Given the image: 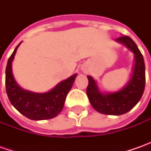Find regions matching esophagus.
Returning a JSON list of instances; mask_svg holds the SVG:
<instances>
[{
	"instance_id": "obj_1",
	"label": "esophagus",
	"mask_w": 151,
	"mask_h": 151,
	"mask_svg": "<svg viewBox=\"0 0 151 151\" xmlns=\"http://www.w3.org/2000/svg\"><path fill=\"white\" fill-rule=\"evenodd\" d=\"M82 70H83L84 72H86V69H85V68H83V69H82Z\"/></svg>"
}]
</instances>
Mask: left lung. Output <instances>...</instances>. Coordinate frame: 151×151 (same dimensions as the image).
Listing matches in <instances>:
<instances>
[{
    "instance_id": "1",
    "label": "left lung",
    "mask_w": 151,
    "mask_h": 151,
    "mask_svg": "<svg viewBox=\"0 0 151 151\" xmlns=\"http://www.w3.org/2000/svg\"><path fill=\"white\" fill-rule=\"evenodd\" d=\"M116 42L124 44L134 55L130 78L120 90L103 92L98 87L96 81L88 76L86 94L92 107L98 113L119 116L130 111L142 97L145 86V66L142 54L132 38L122 36L117 38Z\"/></svg>"
}]
</instances>
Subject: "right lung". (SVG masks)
Instances as JSON below:
<instances>
[{
    "mask_svg": "<svg viewBox=\"0 0 151 151\" xmlns=\"http://www.w3.org/2000/svg\"><path fill=\"white\" fill-rule=\"evenodd\" d=\"M17 47L7 61L6 68V90L12 105L22 115L32 120H45L56 117L64 107L67 94L77 76L75 74L60 81L46 92H33L22 88L17 83L12 73V62Z\"/></svg>",
    "mask_w": 151,
    "mask_h": 151,
    "instance_id": "add662e5",
    "label": "right lung"
}]
</instances>
